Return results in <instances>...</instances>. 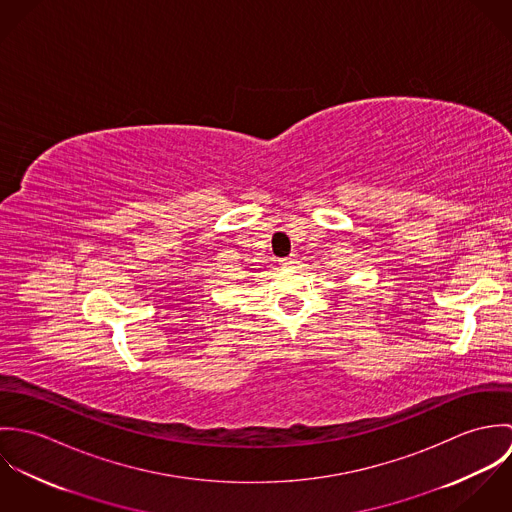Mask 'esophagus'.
I'll list each match as a JSON object with an SVG mask.
<instances>
[{"label":"esophagus","mask_w":512,"mask_h":512,"mask_svg":"<svg viewBox=\"0 0 512 512\" xmlns=\"http://www.w3.org/2000/svg\"><path fill=\"white\" fill-rule=\"evenodd\" d=\"M280 264H282L284 268H288V266H293V264H297V258H295V256H288V258H282V260H280Z\"/></svg>","instance_id":"1"}]
</instances>
